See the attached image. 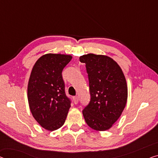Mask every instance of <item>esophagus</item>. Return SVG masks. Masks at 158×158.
Here are the masks:
<instances>
[{
  "mask_svg": "<svg viewBox=\"0 0 158 158\" xmlns=\"http://www.w3.org/2000/svg\"><path fill=\"white\" fill-rule=\"evenodd\" d=\"M73 102H74L75 104H77V103H78V102H79L78 96H74V97H73Z\"/></svg>",
  "mask_w": 158,
  "mask_h": 158,
  "instance_id": "1",
  "label": "esophagus"
}]
</instances>
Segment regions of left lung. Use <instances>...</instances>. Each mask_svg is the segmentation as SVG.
Listing matches in <instances>:
<instances>
[{
	"label": "left lung",
	"instance_id": "1",
	"mask_svg": "<svg viewBox=\"0 0 158 158\" xmlns=\"http://www.w3.org/2000/svg\"><path fill=\"white\" fill-rule=\"evenodd\" d=\"M86 64L91 99L82 110L87 125L94 130H109L123 112L128 87L116 62L105 55L88 54L79 57Z\"/></svg>",
	"mask_w": 158,
	"mask_h": 158
}]
</instances>
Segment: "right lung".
I'll return each instance as SVG.
<instances>
[{
	"mask_svg": "<svg viewBox=\"0 0 158 158\" xmlns=\"http://www.w3.org/2000/svg\"><path fill=\"white\" fill-rule=\"evenodd\" d=\"M72 58L71 55L46 54L37 60L30 74L27 86L30 109L46 130L53 131L62 127L71 107L62 72Z\"/></svg>",
	"mask_w": 158,
	"mask_h": 158,
	"instance_id": "add662e5",
	"label": "right lung"
}]
</instances>
